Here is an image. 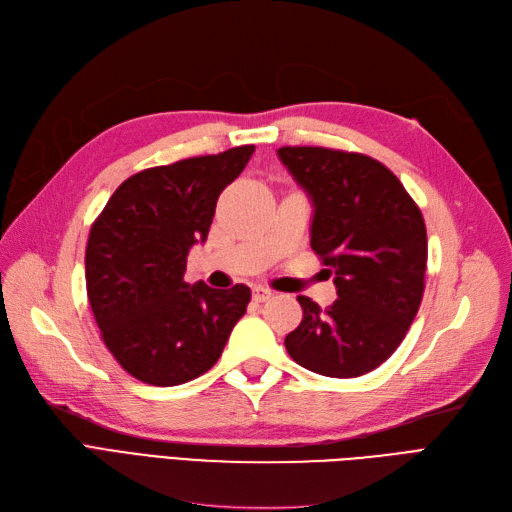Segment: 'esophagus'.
Masks as SVG:
<instances>
[{
	"label": "esophagus",
	"instance_id": "obj_1",
	"mask_svg": "<svg viewBox=\"0 0 512 512\" xmlns=\"http://www.w3.org/2000/svg\"><path fill=\"white\" fill-rule=\"evenodd\" d=\"M252 297H254L256 303H265V301H269L273 297V292L269 288H254Z\"/></svg>",
	"mask_w": 512,
	"mask_h": 512
}]
</instances>
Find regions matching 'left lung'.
I'll return each mask as SVG.
<instances>
[{
    "instance_id": "8db88e82",
    "label": "left lung",
    "mask_w": 512,
    "mask_h": 512,
    "mask_svg": "<svg viewBox=\"0 0 512 512\" xmlns=\"http://www.w3.org/2000/svg\"><path fill=\"white\" fill-rule=\"evenodd\" d=\"M277 156L312 200V250L337 288L327 309L297 297L303 320L286 350L314 374L363 376L404 342L421 307L423 213L391 170L363 153L280 147Z\"/></svg>"
}]
</instances>
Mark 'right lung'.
<instances>
[{"instance_id":"1","label":"right lung","mask_w":512,"mask_h":512,"mask_svg":"<svg viewBox=\"0 0 512 512\" xmlns=\"http://www.w3.org/2000/svg\"><path fill=\"white\" fill-rule=\"evenodd\" d=\"M254 145L141 170L91 224L85 280L106 348L136 380L177 386L203 376L245 314L252 292L183 282L215 205L250 162Z\"/></svg>"}]
</instances>
